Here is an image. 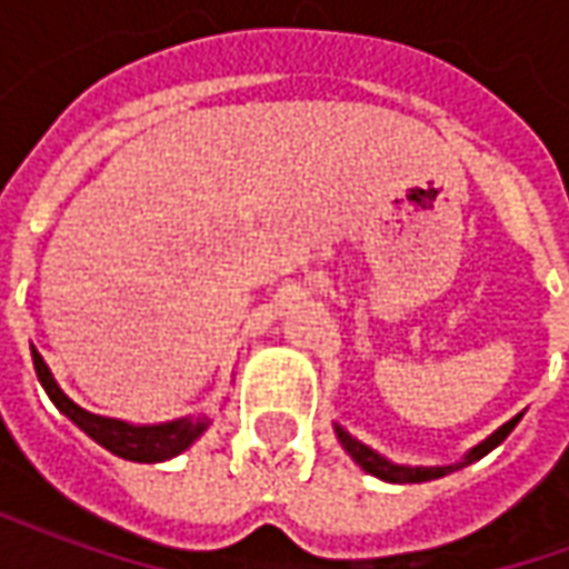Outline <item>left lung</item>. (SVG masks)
I'll return each instance as SVG.
<instances>
[{
    "label": "left lung",
    "mask_w": 569,
    "mask_h": 569,
    "mask_svg": "<svg viewBox=\"0 0 569 569\" xmlns=\"http://www.w3.org/2000/svg\"><path fill=\"white\" fill-rule=\"evenodd\" d=\"M518 420H521V415L509 420V423H502L493 436H488L481 445H476V448L466 453L460 463H453V466H396L390 463L387 457H381L378 451H371L369 445H362L359 439H353L345 427H338V423H335V432H338V441L345 445V451L350 453V457H353L366 472H371L375 478H381V481H393V485H415V481H432V478L448 476V472H457V469H463V466L481 460L485 453L493 451V448H497V445L512 432Z\"/></svg>",
    "instance_id": "left-lung-1"
}]
</instances>
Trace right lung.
<instances>
[{
	"instance_id": "1",
	"label": "right lung",
	"mask_w": 569,
	"mask_h": 569,
	"mask_svg": "<svg viewBox=\"0 0 569 569\" xmlns=\"http://www.w3.org/2000/svg\"><path fill=\"white\" fill-rule=\"evenodd\" d=\"M32 366L39 375V383L44 387V393L51 396L63 415H67L81 432H88L97 445H103L106 451H112L116 457L133 460V463H161L170 460L176 453H182L200 439V432L210 427V415H188V418L167 420V423H149V427H137L128 420L103 418V415H91L81 406H76L60 383L54 381L51 369L44 366L42 353L32 347Z\"/></svg>"
}]
</instances>
